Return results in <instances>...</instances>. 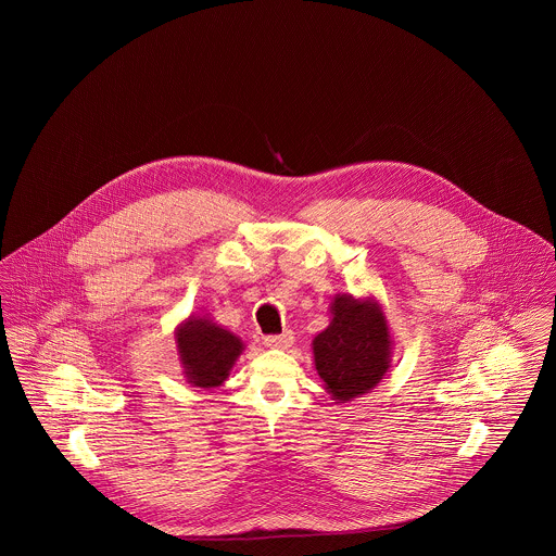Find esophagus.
Here are the masks:
<instances>
[{
  "label": "esophagus",
  "mask_w": 556,
  "mask_h": 556,
  "mask_svg": "<svg viewBox=\"0 0 556 556\" xmlns=\"http://www.w3.org/2000/svg\"><path fill=\"white\" fill-rule=\"evenodd\" d=\"M263 342L271 349H289L293 344V331H282V333H274V336H265Z\"/></svg>",
  "instance_id": "1"
}]
</instances>
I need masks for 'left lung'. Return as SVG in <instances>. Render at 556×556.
Returning <instances> with one entry per match:
<instances>
[{"label": "left lung", "mask_w": 556, "mask_h": 556, "mask_svg": "<svg viewBox=\"0 0 556 556\" xmlns=\"http://www.w3.org/2000/svg\"><path fill=\"white\" fill-rule=\"evenodd\" d=\"M331 323L315 338V366L325 390L346 402L368 394L388 372L390 331L377 302L336 298Z\"/></svg>", "instance_id": "left-lung-1"}]
</instances>
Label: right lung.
Returning <instances> with one entry per match:
<instances>
[{
	"label": "right lung",
	"mask_w": 556,
	"mask_h": 556,
	"mask_svg": "<svg viewBox=\"0 0 556 556\" xmlns=\"http://www.w3.org/2000/svg\"><path fill=\"white\" fill-rule=\"evenodd\" d=\"M175 338L186 377L197 388H218L241 353L239 338L207 318H188Z\"/></svg>",
	"instance_id": "obj_1"
}]
</instances>
